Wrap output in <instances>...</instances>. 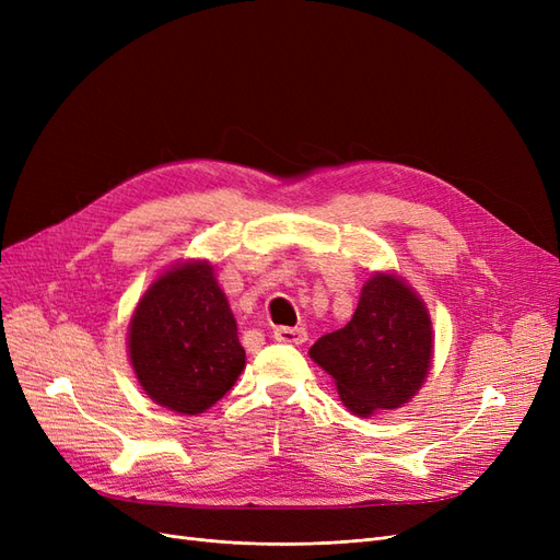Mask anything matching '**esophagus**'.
I'll use <instances>...</instances> for the list:
<instances>
[{
  "label": "esophagus",
  "instance_id": "esophagus-1",
  "mask_svg": "<svg viewBox=\"0 0 560 560\" xmlns=\"http://www.w3.org/2000/svg\"><path fill=\"white\" fill-rule=\"evenodd\" d=\"M273 336H276V341H282V343H306V338H308V331L303 329V327H278L276 331H273Z\"/></svg>",
  "mask_w": 560,
  "mask_h": 560
}]
</instances>
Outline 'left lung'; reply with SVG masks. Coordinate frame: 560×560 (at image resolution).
<instances>
[{
	"label": "left lung",
	"mask_w": 560,
	"mask_h": 560,
	"mask_svg": "<svg viewBox=\"0 0 560 560\" xmlns=\"http://www.w3.org/2000/svg\"><path fill=\"white\" fill-rule=\"evenodd\" d=\"M432 319L422 299L395 273H374L343 329L308 350L354 416L399 409L425 383L432 364Z\"/></svg>",
	"instance_id": "8db88e82"
}]
</instances>
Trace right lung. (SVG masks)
<instances>
[{
    "instance_id": "right-lung-1",
    "label": "right lung",
    "mask_w": 560,
    "mask_h": 560,
    "mask_svg": "<svg viewBox=\"0 0 560 560\" xmlns=\"http://www.w3.org/2000/svg\"><path fill=\"white\" fill-rule=\"evenodd\" d=\"M128 354L149 399L198 416L245 369V350L210 261H184L151 282L128 327Z\"/></svg>"
}]
</instances>
